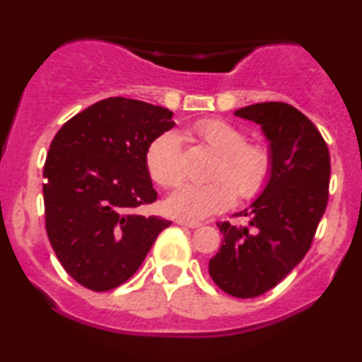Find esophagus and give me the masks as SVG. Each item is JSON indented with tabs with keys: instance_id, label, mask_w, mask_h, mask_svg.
<instances>
[{
	"instance_id": "34e87169",
	"label": "esophagus",
	"mask_w": 362,
	"mask_h": 362,
	"mask_svg": "<svg viewBox=\"0 0 362 362\" xmlns=\"http://www.w3.org/2000/svg\"><path fill=\"white\" fill-rule=\"evenodd\" d=\"M177 223L182 224V226H189V228H199V226H202V223L194 221V219H185V218H178Z\"/></svg>"
}]
</instances>
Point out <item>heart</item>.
Returning <instances> with one entry per match:
<instances>
[{
  "mask_svg": "<svg viewBox=\"0 0 362 362\" xmlns=\"http://www.w3.org/2000/svg\"><path fill=\"white\" fill-rule=\"evenodd\" d=\"M192 134L219 155L213 184H185L167 199L170 213L184 218H206L235 204L236 190L242 199L259 195L272 172V153L265 144L247 143L242 127L221 119H202L192 126ZM149 177L161 187H177L184 180V156L180 139L167 131L146 149Z\"/></svg>",
  "mask_w": 362,
  "mask_h": 362,
  "instance_id": "b5f03b06",
  "label": "heart"
}]
</instances>
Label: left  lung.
I'll list each match as a JSON object with an SVG mask.
<instances>
[{
  "label": "left lung",
  "mask_w": 362,
  "mask_h": 362,
  "mask_svg": "<svg viewBox=\"0 0 362 362\" xmlns=\"http://www.w3.org/2000/svg\"><path fill=\"white\" fill-rule=\"evenodd\" d=\"M235 115L259 124L272 153L267 185L250 207L248 226L218 223L219 252L209 274L224 293L255 298L277 286L310 250L328 202L330 155L315 124L289 103H253Z\"/></svg>",
  "instance_id": "obj_1"
}]
</instances>
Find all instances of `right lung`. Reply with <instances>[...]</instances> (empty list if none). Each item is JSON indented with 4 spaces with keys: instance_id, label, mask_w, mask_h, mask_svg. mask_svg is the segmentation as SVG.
Returning a JSON list of instances; mask_svg holds the SVG:
<instances>
[{
    "instance_id": "obj_1",
    "label": "right lung",
    "mask_w": 362,
    "mask_h": 362,
    "mask_svg": "<svg viewBox=\"0 0 362 362\" xmlns=\"http://www.w3.org/2000/svg\"><path fill=\"white\" fill-rule=\"evenodd\" d=\"M173 112L112 97L76 114L54 136L44 165L45 230L64 271L91 291L126 282L172 221L141 216L156 201L146 168L151 141Z\"/></svg>"
}]
</instances>
